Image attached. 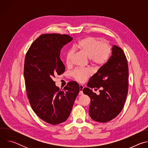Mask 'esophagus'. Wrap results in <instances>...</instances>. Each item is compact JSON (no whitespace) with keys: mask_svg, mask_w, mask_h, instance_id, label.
<instances>
[{"mask_svg":"<svg viewBox=\"0 0 148 148\" xmlns=\"http://www.w3.org/2000/svg\"><path fill=\"white\" fill-rule=\"evenodd\" d=\"M84 89V87L82 85H79V95H82L83 92H82V90Z\"/></svg>","mask_w":148,"mask_h":148,"instance_id":"34e87169","label":"esophagus"}]
</instances>
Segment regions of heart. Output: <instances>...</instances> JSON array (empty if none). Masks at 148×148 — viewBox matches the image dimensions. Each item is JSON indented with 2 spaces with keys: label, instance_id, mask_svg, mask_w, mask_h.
Returning a JSON list of instances; mask_svg holds the SVG:
<instances>
[{
  "label": "heart",
  "instance_id": "b5f03b06",
  "mask_svg": "<svg viewBox=\"0 0 148 148\" xmlns=\"http://www.w3.org/2000/svg\"><path fill=\"white\" fill-rule=\"evenodd\" d=\"M74 50H78L86 56L91 64L96 67H101L110 58L111 49L107 43L101 41L94 37H87L78 41L73 46ZM73 55L72 50H69L66 55V63L70 66ZM73 78L78 82H83L91 75V71L88 69L75 70L72 73Z\"/></svg>",
  "mask_w": 148,
  "mask_h": 148
}]
</instances>
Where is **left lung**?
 Masks as SVG:
<instances>
[{
    "label": "left lung",
    "mask_w": 148,
    "mask_h": 148,
    "mask_svg": "<svg viewBox=\"0 0 148 148\" xmlns=\"http://www.w3.org/2000/svg\"><path fill=\"white\" fill-rule=\"evenodd\" d=\"M128 75L125 54L120 47L114 45L108 61L91 77L88 88L82 91L91 99L89 114L94 121L107 122L119 115L128 94ZM89 88H101L100 94L97 95Z\"/></svg>",
    "instance_id": "obj_1"
}]
</instances>
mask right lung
Wrapping results in <instances>:
<instances>
[{
    "instance_id": "add662e5",
    "label": "right lung",
    "mask_w": 148,
    "mask_h": 148,
    "mask_svg": "<svg viewBox=\"0 0 148 148\" xmlns=\"http://www.w3.org/2000/svg\"><path fill=\"white\" fill-rule=\"evenodd\" d=\"M72 40L67 34H41L32 43L25 57L24 77L30 105L40 119L51 125L68 119L79 91L75 81L69 82L63 90L54 81L56 75L65 71L60 51Z\"/></svg>"
}]
</instances>
